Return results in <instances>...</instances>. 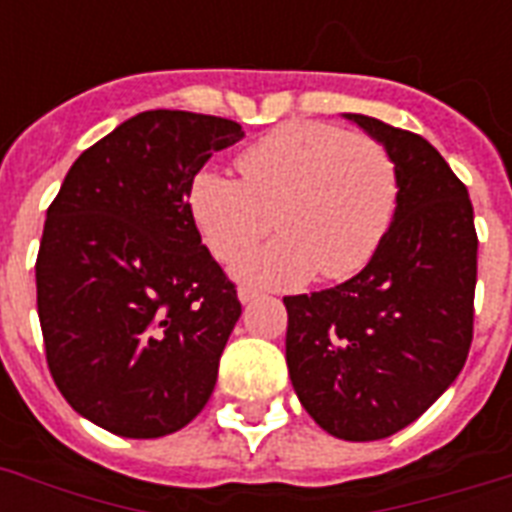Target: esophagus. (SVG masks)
Listing matches in <instances>:
<instances>
[{
    "label": "esophagus",
    "mask_w": 512,
    "mask_h": 512,
    "mask_svg": "<svg viewBox=\"0 0 512 512\" xmlns=\"http://www.w3.org/2000/svg\"><path fill=\"white\" fill-rule=\"evenodd\" d=\"M255 297H257L255 289H249V287H241V289H239V300H241V305L252 303V300H255Z\"/></svg>",
    "instance_id": "34e87169"
}]
</instances>
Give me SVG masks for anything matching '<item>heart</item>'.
Listing matches in <instances>:
<instances>
[{
  "label": "heart",
  "mask_w": 512,
  "mask_h": 512,
  "mask_svg": "<svg viewBox=\"0 0 512 512\" xmlns=\"http://www.w3.org/2000/svg\"><path fill=\"white\" fill-rule=\"evenodd\" d=\"M241 180L199 170L188 207L215 257L267 230L280 236L231 257L233 279L257 289H295L319 271L348 279L385 239L398 204V170L382 143L324 122H289L239 156Z\"/></svg>",
  "instance_id": "1"
}]
</instances>
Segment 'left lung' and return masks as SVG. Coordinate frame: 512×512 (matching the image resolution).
<instances>
[{"label":"left lung","instance_id":"8db88e82","mask_svg":"<svg viewBox=\"0 0 512 512\" xmlns=\"http://www.w3.org/2000/svg\"><path fill=\"white\" fill-rule=\"evenodd\" d=\"M342 119L393 156L396 215L364 271L284 297L287 366L300 404L329 436L377 441L412 425L462 372L478 239L468 188L428 140L364 114Z\"/></svg>","mask_w":512,"mask_h":512}]
</instances>
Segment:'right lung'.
Wrapping results in <instances>:
<instances>
[{"label":"right lung","instance_id":"obj_1","mask_svg":"<svg viewBox=\"0 0 512 512\" xmlns=\"http://www.w3.org/2000/svg\"><path fill=\"white\" fill-rule=\"evenodd\" d=\"M241 124L143 111L87 148L47 209L36 308L52 380L74 412L124 438L185 428L212 396L241 316L201 244L193 175Z\"/></svg>","mask_w":512,"mask_h":512}]
</instances>
